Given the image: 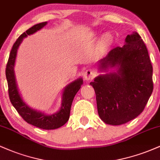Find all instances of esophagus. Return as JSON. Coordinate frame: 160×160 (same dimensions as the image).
I'll return each mask as SVG.
<instances>
[{"label": "esophagus", "mask_w": 160, "mask_h": 160, "mask_svg": "<svg viewBox=\"0 0 160 160\" xmlns=\"http://www.w3.org/2000/svg\"><path fill=\"white\" fill-rule=\"evenodd\" d=\"M94 74L95 73L93 71V70H92L91 68L86 69L85 72H84V79L86 80H92L93 78V77H94Z\"/></svg>", "instance_id": "obj_1"}]
</instances>
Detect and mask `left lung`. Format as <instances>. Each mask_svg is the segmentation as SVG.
<instances>
[{
	"mask_svg": "<svg viewBox=\"0 0 160 160\" xmlns=\"http://www.w3.org/2000/svg\"><path fill=\"white\" fill-rule=\"evenodd\" d=\"M101 71L117 68V72L98 75L90 82L96 95L100 118L119 126L142 113L153 92V67L148 49L137 32L128 34L122 47L111 49L98 61Z\"/></svg>",
	"mask_w": 160,
	"mask_h": 160,
	"instance_id": "8db88e82",
	"label": "left lung"
}]
</instances>
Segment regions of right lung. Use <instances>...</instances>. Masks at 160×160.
<instances>
[{"mask_svg":"<svg viewBox=\"0 0 160 160\" xmlns=\"http://www.w3.org/2000/svg\"><path fill=\"white\" fill-rule=\"evenodd\" d=\"M47 22L34 25V26L28 29L25 32L22 34L19 38L14 43L12 48L11 49L10 56L6 68V78L8 84V92L10 100L13 107L16 108L18 113L28 123L43 129H56L64 126L68 120L71 111V104L75 95L79 91L82 84V78L75 80L68 85L66 86L62 94V105L60 110L53 114L47 115L44 113L32 109L28 106L22 98L19 92L17 84L16 81L15 73H14V66L17 54V50L19 45L21 44L23 38L28 35L34 34L41 29L47 25Z\"/></svg>","mask_w":160,"mask_h":160,"instance_id":"obj_1","label":"right lung"}]
</instances>
